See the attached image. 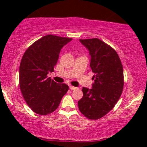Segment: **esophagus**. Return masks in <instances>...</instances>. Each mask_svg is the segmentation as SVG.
Wrapping results in <instances>:
<instances>
[{
	"instance_id": "obj_1",
	"label": "esophagus",
	"mask_w": 147,
	"mask_h": 147,
	"mask_svg": "<svg viewBox=\"0 0 147 147\" xmlns=\"http://www.w3.org/2000/svg\"><path fill=\"white\" fill-rule=\"evenodd\" d=\"M69 88H70V90H75V89L77 88L75 87V86H69Z\"/></svg>"
}]
</instances>
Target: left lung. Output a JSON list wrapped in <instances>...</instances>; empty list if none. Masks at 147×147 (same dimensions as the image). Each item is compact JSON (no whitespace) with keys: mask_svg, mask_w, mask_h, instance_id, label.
<instances>
[{"mask_svg":"<svg viewBox=\"0 0 147 147\" xmlns=\"http://www.w3.org/2000/svg\"><path fill=\"white\" fill-rule=\"evenodd\" d=\"M79 41L89 51L94 82L92 88L83 87L84 95L78 106L87 118L97 119L113 109L122 95V65L115 50L99 38L79 39Z\"/></svg>","mask_w":147,"mask_h":147,"instance_id":"left-lung-1","label":"left lung"}]
</instances>
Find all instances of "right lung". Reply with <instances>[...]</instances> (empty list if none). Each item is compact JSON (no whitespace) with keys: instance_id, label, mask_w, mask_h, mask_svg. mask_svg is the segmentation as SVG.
<instances>
[{"instance_id":"right-lung-1","label":"right lung","mask_w":147,"mask_h":147,"mask_svg":"<svg viewBox=\"0 0 147 147\" xmlns=\"http://www.w3.org/2000/svg\"><path fill=\"white\" fill-rule=\"evenodd\" d=\"M48 34L25 52L19 67V85L27 104L34 112L45 115L58 108L68 86L58 84L47 75L54 72L62 48L72 41Z\"/></svg>"}]
</instances>
